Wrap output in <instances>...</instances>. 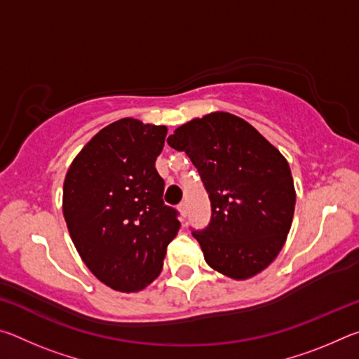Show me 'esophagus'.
Here are the masks:
<instances>
[{
    "label": "esophagus",
    "instance_id": "esophagus-1",
    "mask_svg": "<svg viewBox=\"0 0 359 359\" xmlns=\"http://www.w3.org/2000/svg\"><path fill=\"white\" fill-rule=\"evenodd\" d=\"M177 209L180 210V215L182 217H187V214H188V208H187V203H180L179 205H177Z\"/></svg>",
    "mask_w": 359,
    "mask_h": 359
}]
</instances>
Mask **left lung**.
Returning <instances> with one entry per match:
<instances>
[{"mask_svg":"<svg viewBox=\"0 0 359 359\" xmlns=\"http://www.w3.org/2000/svg\"><path fill=\"white\" fill-rule=\"evenodd\" d=\"M168 144L201 175L212 217L191 231L210 267L244 280L276 259L287 241L296 193L287 160L245 120L214 112L179 126Z\"/></svg>","mask_w":359,"mask_h":359,"instance_id":"obj_1","label":"left lung"}]
</instances>
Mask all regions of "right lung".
I'll use <instances>...</instances> for the list:
<instances>
[{
	"mask_svg": "<svg viewBox=\"0 0 359 359\" xmlns=\"http://www.w3.org/2000/svg\"><path fill=\"white\" fill-rule=\"evenodd\" d=\"M166 133L136 118L114 121L81 150L65 179L63 215L79 255L98 280L123 293L155 280L180 228L155 168Z\"/></svg>",
	"mask_w": 359,
	"mask_h": 359,
	"instance_id": "add662e5",
	"label": "right lung"
}]
</instances>
